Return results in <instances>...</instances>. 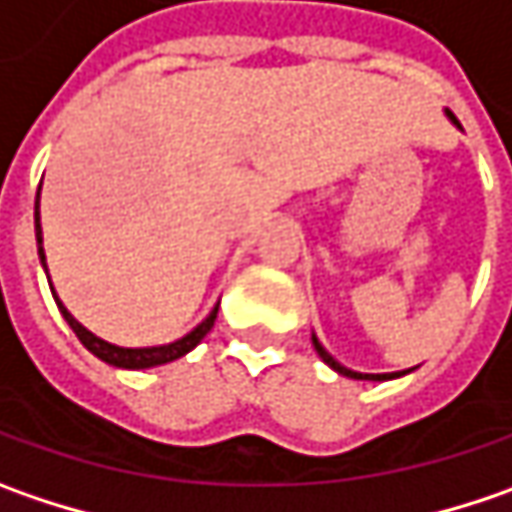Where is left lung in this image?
Here are the masks:
<instances>
[{"label": "left lung", "mask_w": 512, "mask_h": 512, "mask_svg": "<svg viewBox=\"0 0 512 512\" xmlns=\"http://www.w3.org/2000/svg\"><path fill=\"white\" fill-rule=\"evenodd\" d=\"M444 114H447V120L456 125V128H461V123H458L453 111H444ZM312 344H315V352L321 355L323 364H326V367H332L338 375H344V378H355V381H389V378H401V375H407V372H410V369H407V372H381V375H375V372H355V369H346L344 364H338V361L323 349V344L318 341V335H315V332H312Z\"/></svg>", "instance_id": "1"}]
</instances>
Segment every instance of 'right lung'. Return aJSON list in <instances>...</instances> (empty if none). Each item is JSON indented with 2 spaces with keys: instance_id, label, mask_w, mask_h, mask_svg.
I'll return each mask as SVG.
<instances>
[{
  "instance_id": "obj_1",
  "label": "right lung",
  "mask_w": 512,
  "mask_h": 512,
  "mask_svg": "<svg viewBox=\"0 0 512 512\" xmlns=\"http://www.w3.org/2000/svg\"><path fill=\"white\" fill-rule=\"evenodd\" d=\"M34 223H36V246H39V260H42V266H45V275H48V263H45V249H42V226H39V197H36V209H34ZM51 283V280H48ZM51 292H54V283H51ZM56 306H59V312H62V318L68 321V326L74 329V335L79 338V344L85 346L91 355H97L100 361L105 364H111V367H120V369H148V367H163V364H171V361H177V358H183V355H189L194 346L200 344L209 332H212L214 318H217V306H220V300L214 303V309L209 312V318L203 323H197L194 329H191L189 335H183V338H177V341H171V344H160V346H117V344H108V341H102L97 338L91 329H85L82 323L65 309V303L59 300V295L54 292Z\"/></svg>"
}]
</instances>
